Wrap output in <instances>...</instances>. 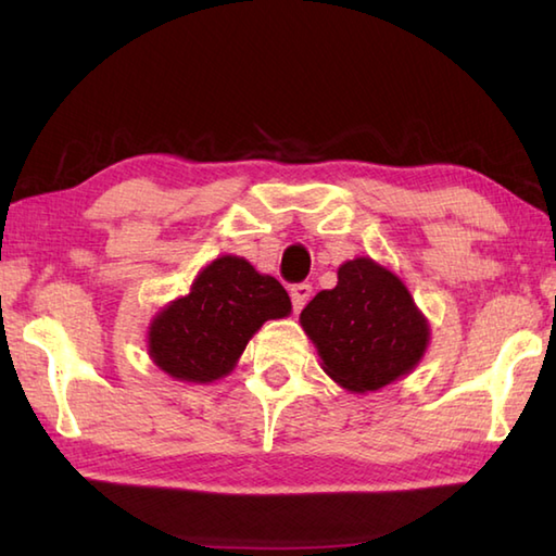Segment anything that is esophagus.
<instances>
[{
	"mask_svg": "<svg viewBox=\"0 0 556 556\" xmlns=\"http://www.w3.org/2000/svg\"><path fill=\"white\" fill-rule=\"evenodd\" d=\"M311 293H313V287H311V285H305V281H303V285H293V287H291V291H289L293 311L301 313V311H303V305L311 301Z\"/></svg>",
	"mask_w": 556,
	"mask_h": 556,
	"instance_id": "1",
	"label": "esophagus"
}]
</instances>
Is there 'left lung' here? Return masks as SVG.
<instances>
[{
  "label": "left lung",
  "mask_w": 556,
  "mask_h": 556,
  "mask_svg": "<svg viewBox=\"0 0 556 556\" xmlns=\"http://www.w3.org/2000/svg\"><path fill=\"white\" fill-rule=\"evenodd\" d=\"M299 320L323 370L351 394L406 377L430 344V323L408 287L372 257L346 260L337 287L317 293Z\"/></svg>",
  "instance_id": "obj_1"
}]
</instances>
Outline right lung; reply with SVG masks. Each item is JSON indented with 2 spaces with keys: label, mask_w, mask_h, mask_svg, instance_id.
I'll return each mask as SVG.
<instances>
[{
  "label": "right lung",
  "mask_w": 556,
  "mask_h": 556,
  "mask_svg": "<svg viewBox=\"0 0 556 556\" xmlns=\"http://www.w3.org/2000/svg\"><path fill=\"white\" fill-rule=\"evenodd\" d=\"M291 313L275 277L239 255H219L198 271L191 291L169 301L148 327V356L176 382L210 384L227 377L267 320Z\"/></svg>",
  "instance_id": "add662e5"
}]
</instances>
